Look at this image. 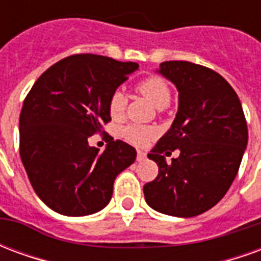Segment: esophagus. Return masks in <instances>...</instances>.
Here are the masks:
<instances>
[{
	"instance_id": "obj_1",
	"label": "esophagus",
	"mask_w": 261,
	"mask_h": 261,
	"mask_svg": "<svg viewBox=\"0 0 261 261\" xmlns=\"http://www.w3.org/2000/svg\"><path fill=\"white\" fill-rule=\"evenodd\" d=\"M145 158H147V153L144 152V151H138V152H137V161H138V162L145 161Z\"/></svg>"
}]
</instances>
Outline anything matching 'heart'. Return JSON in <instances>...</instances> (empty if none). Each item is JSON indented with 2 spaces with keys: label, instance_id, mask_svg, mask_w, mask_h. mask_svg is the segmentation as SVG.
Instances as JSON below:
<instances>
[{
  "label": "heart",
  "instance_id": "b5f03b06",
  "mask_svg": "<svg viewBox=\"0 0 261 261\" xmlns=\"http://www.w3.org/2000/svg\"><path fill=\"white\" fill-rule=\"evenodd\" d=\"M136 89L158 109L166 108L169 105L170 97H172L170 88L166 84V81L162 80L161 76H156V75H151V76H147V78L140 81L136 85ZM125 108H127L125 95L121 91H114L109 97L108 103L110 117L113 120L123 119ZM120 136L133 145L144 147L156 137V130L153 127H149V125L128 124L124 125L120 130Z\"/></svg>",
  "mask_w": 261,
  "mask_h": 261
}]
</instances>
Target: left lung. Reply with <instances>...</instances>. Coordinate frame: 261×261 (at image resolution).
<instances>
[{"label":"left lung","mask_w":261,"mask_h":261,"mask_svg":"<svg viewBox=\"0 0 261 261\" xmlns=\"http://www.w3.org/2000/svg\"><path fill=\"white\" fill-rule=\"evenodd\" d=\"M159 72L179 91V110L148 158L158 176L144 186L145 201L159 213L196 217L225 196L241 166L247 124L233 88L214 69L189 61H165ZM181 151L168 165L163 153Z\"/></svg>","instance_id":"left-lung-1"}]
</instances>
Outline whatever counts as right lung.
Listing matches in <instances>:
<instances>
[{
    "mask_svg": "<svg viewBox=\"0 0 261 261\" xmlns=\"http://www.w3.org/2000/svg\"><path fill=\"white\" fill-rule=\"evenodd\" d=\"M137 68L131 61L74 54L46 69L26 95L20 159L33 190L56 213L82 217L100 211L112 198L116 176L136 161L127 142L112 138L100 152L88 138L105 133L112 120L109 97Z\"/></svg>",
    "mask_w": 261,
    "mask_h": 261,
    "instance_id": "right-lung-1",
    "label": "right lung"
}]
</instances>
